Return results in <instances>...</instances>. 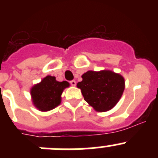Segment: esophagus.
Returning <instances> with one entry per match:
<instances>
[{
    "mask_svg": "<svg viewBox=\"0 0 158 158\" xmlns=\"http://www.w3.org/2000/svg\"><path fill=\"white\" fill-rule=\"evenodd\" d=\"M76 81H70V85L72 86H76Z\"/></svg>",
    "mask_w": 158,
    "mask_h": 158,
    "instance_id": "34e87169",
    "label": "esophagus"
}]
</instances>
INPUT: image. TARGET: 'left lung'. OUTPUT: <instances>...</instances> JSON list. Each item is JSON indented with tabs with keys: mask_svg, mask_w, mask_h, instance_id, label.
I'll use <instances>...</instances> for the list:
<instances>
[{
	"mask_svg": "<svg viewBox=\"0 0 158 158\" xmlns=\"http://www.w3.org/2000/svg\"><path fill=\"white\" fill-rule=\"evenodd\" d=\"M77 87L81 90L84 99L96 111L112 109L120 100L125 89V80L111 70H89L81 76Z\"/></svg>",
	"mask_w": 158,
	"mask_h": 158,
	"instance_id": "1",
	"label": "left lung"
}]
</instances>
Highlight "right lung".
<instances>
[{"instance_id":"1","label":"right lung","mask_w":158,"mask_h":158,"mask_svg":"<svg viewBox=\"0 0 158 158\" xmlns=\"http://www.w3.org/2000/svg\"><path fill=\"white\" fill-rule=\"evenodd\" d=\"M69 87V82L58 81L55 77H45L30 90L33 105L41 111H48L58 107L62 101L64 89Z\"/></svg>"}]
</instances>
